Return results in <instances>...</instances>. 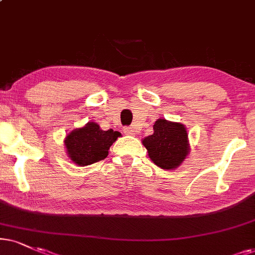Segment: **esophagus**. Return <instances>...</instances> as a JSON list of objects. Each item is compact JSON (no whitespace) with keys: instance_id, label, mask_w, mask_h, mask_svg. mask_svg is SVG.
<instances>
[{"instance_id":"obj_1","label":"esophagus","mask_w":255,"mask_h":255,"mask_svg":"<svg viewBox=\"0 0 255 255\" xmlns=\"http://www.w3.org/2000/svg\"><path fill=\"white\" fill-rule=\"evenodd\" d=\"M124 133L127 135H134L135 134V128L134 127H125Z\"/></svg>"}]
</instances>
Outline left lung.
I'll return each instance as SVG.
<instances>
[{
    "label": "left lung",
    "mask_w": 255,
    "mask_h": 255,
    "mask_svg": "<svg viewBox=\"0 0 255 255\" xmlns=\"http://www.w3.org/2000/svg\"><path fill=\"white\" fill-rule=\"evenodd\" d=\"M153 129L154 133L142 141L148 155L162 169L176 168L181 165L189 150L185 126L159 119Z\"/></svg>",
    "instance_id": "left-lung-1"
}]
</instances>
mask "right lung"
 <instances>
[{"label":"right lung","mask_w":255,"mask_h":255,"mask_svg":"<svg viewBox=\"0 0 255 255\" xmlns=\"http://www.w3.org/2000/svg\"><path fill=\"white\" fill-rule=\"evenodd\" d=\"M120 135L113 129H100L95 122H89L67 135L64 144L69 157L76 165L88 166L106 159L109 147Z\"/></svg>","instance_id":"right-lung-1"}]
</instances>
